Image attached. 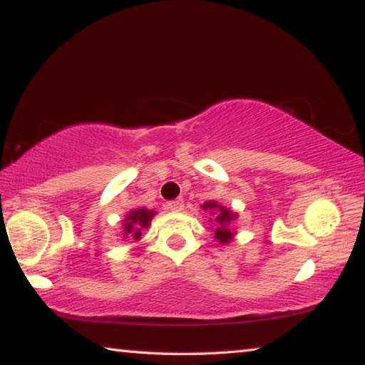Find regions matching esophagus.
I'll return each mask as SVG.
<instances>
[{"label":"esophagus","mask_w":365,"mask_h":365,"mask_svg":"<svg viewBox=\"0 0 365 365\" xmlns=\"http://www.w3.org/2000/svg\"><path fill=\"white\" fill-rule=\"evenodd\" d=\"M168 209H169V211H172V212L182 211V209H183V200H182V197H178V200H174V201H169L168 202Z\"/></svg>","instance_id":"esophagus-1"}]
</instances>
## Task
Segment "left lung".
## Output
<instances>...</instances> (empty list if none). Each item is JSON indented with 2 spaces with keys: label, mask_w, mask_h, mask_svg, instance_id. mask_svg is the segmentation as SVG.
Returning <instances> with one entry per match:
<instances>
[{
  "label": "left lung",
  "mask_w": 365,
  "mask_h": 365,
  "mask_svg": "<svg viewBox=\"0 0 365 365\" xmlns=\"http://www.w3.org/2000/svg\"><path fill=\"white\" fill-rule=\"evenodd\" d=\"M201 207L205 209V211L214 212V215H215L214 219H211V222L215 225L214 238L217 240V242L222 243V245L232 242V238H233L235 233L230 230V227H228V224H230L232 220L237 219L238 215L235 214V212H232L230 209L220 206L219 202H215V201H207Z\"/></svg>",
  "instance_id": "obj_1"
}]
</instances>
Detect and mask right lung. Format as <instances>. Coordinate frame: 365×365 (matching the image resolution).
I'll return each instance as SVG.
<instances>
[{
    "mask_svg": "<svg viewBox=\"0 0 365 365\" xmlns=\"http://www.w3.org/2000/svg\"><path fill=\"white\" fill-rule=\"evenodd\" d=\"M154 215H156V212L148 211L145 207L133 209V211L128 212L123 219V238L138 242L141 238V230L150 227V222Z\"/></svg>",
    "mask_w": 365,
    "mask_h": 365,
    "instance_id": "add662e5",
    "label": "right lung"
}]
</instances>
